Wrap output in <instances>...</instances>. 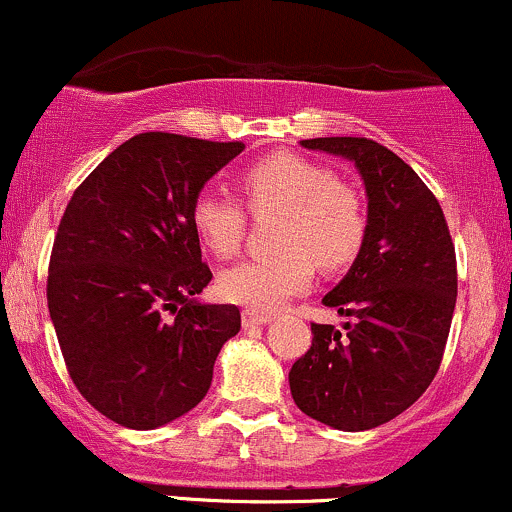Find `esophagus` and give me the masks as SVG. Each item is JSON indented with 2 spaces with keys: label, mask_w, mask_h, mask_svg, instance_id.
Instances as JSON below:
<instances>
[{
  "label": "esophagus",
  "mask_w": 512,
  "mask_h": 512,
  "mask_svg": "<svg viewBox=\"0 0 512 512\" xmlns=\"http://www.w3.org/2000/svg\"><path fill=\"white\" fill-rule=\"evenodd\" d=\"M272 323V316L267 313H255V311H243V328H257V325Z\"/></svg>",
  "instance_id": "1"
}]
</instances>
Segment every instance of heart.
Here are the masks:
<instances>
[{"label":"heart","instance_id":"1","mask_svg":"<svg viewBox=\"0 0 512 512\" xmlns=\"http://www.w3.org/2000/svg\"><path fill=\"white\" fill-rule=\"evenodd\" d=\"M245 201L255 213H282L274 233L279 252L240 262L218 279V291L247 311L269 313L301 294L313 277V262L325 272L350 265L367 233L362 201L325 165L301 155L274 153L240 177ZM192 228L216 257H233L245 235V211L233 196L201 192L192 201Z\"/></svg>","mask_w":512,"mask_h":512}]
</instances>
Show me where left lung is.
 Returning a JSON list of instances; mask_svg holds the SVG:
<instances>
[{
	"mask_svg": "<svg viewBox=\"0 0 512 512\" xmlns=\"http://www.w3.org/2000/svg\"><path fill=\"white\" fill-rule=\"evenodd\" d=\"M303 148L357 167L367 233L345 277L323 296L350 323H313L311 350L289 372L294 403L335 430L384 425L411 408L440 369L457 257L440 204L411 165L369 138H311Z\"/></svg>",
	"mask_w": 512,
	"mask_h": 512,
	"instance_id": "obj_1",
	"label": "left lung"
}]
</instances>
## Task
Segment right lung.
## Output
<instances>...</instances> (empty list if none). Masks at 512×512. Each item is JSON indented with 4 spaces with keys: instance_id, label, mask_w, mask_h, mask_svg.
I'll return each mask as SVG.
<instances>
[{
    "instance_id": "right-lung-1",
    "label": "right lung",
    "mask_w": 512,
    "mask_h": 512,
    "mask_svg": "<svg viewBox=\"0 0 512 512\" xmlns=\"http://www.w3.org/2000/svg\"><path fill=\"white\" fill-rule=\"evenodd\" d=\"M243 150L140 133L99 162L63 213L50 320L77 389L123 428H162L199 406L218 352L238 335V306L199 301L211 269L189 211Z\"/></svg>"
}]
</instances>
